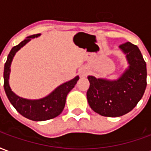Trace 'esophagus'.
Wrapping results in <instances>:
<instances>
[{
  "mask_svg": "<svg viewBox=\"0 0 151 151\" xmlns=\"http://www.w3.org/2000/svg\"><path fill=\"white\" fill-rule=\"evenodd\" d=\"M88 74V71L86 70H81L80 71V75L81 77H85V76H86Z\"/></svg>",
  "mask_w": 151,
  "mask_h": 151,
  "instance_id": "1",
  "label": "esophagus"
}]
</instances>
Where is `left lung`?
Segmentation results:
<instances>
[{
    "label": "left lung",
    "mask_w": 151,
    "mask_h": 151,
    "mask_svg": "<svg viewBox=\"0 0 151 151\" xmlns=\"http://www.w3.org/2000/svg\"><path fill=\"white\" fill-rule=\"evenodd\" d=\"M127 54L129 69L117 81L88 76L87 100L94 112L105 117H120L134 108L147 87V64L137 45L127 41L119 45Z\"/></svg>",
    "instance_id": "obj_1"
}]
</instances>
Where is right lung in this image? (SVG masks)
<instances>
[{
  "label": "right lung",
  "instance_id": "right-lung-1",
  "mask_svg": "<svg viewBox=\"0 0 151 151\" xmlns=\"http://www.w3.org/2000/svg\"><path fill=\"white\" fill-rule=\"evenodd\" d=\"M40 35L34 34L24 39L21 43L12 48L8 55L7 61L4 64V89L9 100L13 105L17 111L24 118L33 121H45L58 116L64 109L65 105V99L67 94L78 81L79 77L72 79L71 81L61 85L50 95L39 100H28L16 95L11 90L9 85V77L10 72V65L16 52H17L22 46L31 40Z\"/></svg>",
  "mask_w": 151,
  "mask_h": 151
}]
</instances>
